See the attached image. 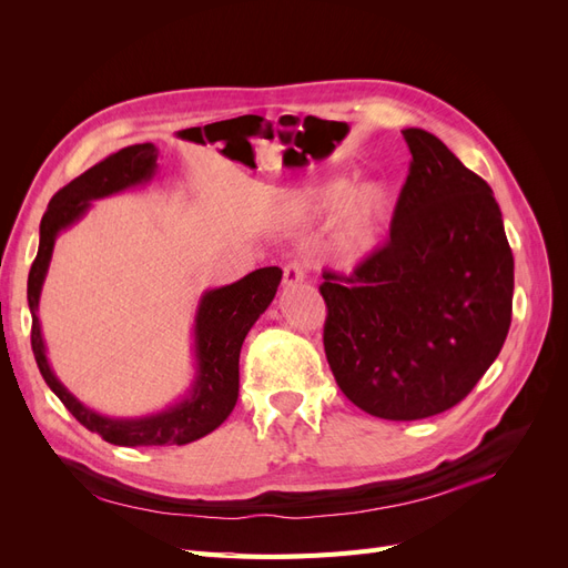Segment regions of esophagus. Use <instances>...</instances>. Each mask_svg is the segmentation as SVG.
<instances>
[{
	"label": "esophagus",
	"instance_id": "esophagus-1",
	"mask_svg": "<svg viewBox=\"0 0 568 568\" xmlns=\"http://www.w3.org/2000/svg\"><path fill=\"white\" fill-rule=\"evenodd\" d=\"M305 282V267L301 263H288L284 267V288L298 286Z\"/></svg>",
	"mask_w": 568,
	"mask_h": 568
}]
</instances>
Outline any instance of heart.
<instances>
[{"mask_svg":"<svg viewBox=\"0 0 568 568\" xmlns=\"http://www.w3.org/2000/svg\"><path fill=\"white\" fill-rule=\"evenodd\" d=\"M301 213L311 222L332 220L326 255L338 265H355L379 246L393 213V196L379 180L355 184L351 175H332L305 189Z\"/></svg>","mask_w":568,"mask_h":568,"instance_id":"1","label":"heart"}]
</instances>
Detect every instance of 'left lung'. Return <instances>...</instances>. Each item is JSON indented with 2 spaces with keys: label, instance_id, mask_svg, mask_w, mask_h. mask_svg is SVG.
Masks as SVG:
<instances>
[{
  "label": "left lung",
  "instance_id": "1",
  "mask_svg": "<svg viewBox=\"0 0 568 568\" xmlns=\"http://www.w3.org/2000/svg\"><path fill=\"white\" fill-rule=\"evenodd\" d=\"M409 175L388 244L353 274L324 272V353L367 415L412 422L455 407L500 355L514 257L493 189L436 134L403 130Z\"/></svg>",
  "mask_w": 568,
  "mask_h": 568
}]
</instances>
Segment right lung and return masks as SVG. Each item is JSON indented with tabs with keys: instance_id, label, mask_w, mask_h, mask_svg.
<instances>
[{
	"instance_id": "right-lung-1",
	"label": "right lung",
	"mask_w": 568,
	"mask_h": 568,
	"mask_svg": "<svg viewBox=\"0 0 568 568\" xmlns=\"http://www.w3.org/2000/svg\"><path fill=\"white\" fill-rule=\"evenodd\" d=\"M159 149L151 142L132 144L92 165L88 173L51 196L40 222V248L28 274V307L32 315L30 343L47 386L59 395L65 409L92 434L113 445H186L209 436L230 417L239 398V353L255 320L272 303L282 282L280 267H261L234 284L205 291L194 317V359L196 374L184 398L156 415L106 417L82 405L68 390L47 359V346L38 317L42 284L54 253L57 236L90 211V203L125 189L146 184L156 175Z\"/></svg>"
}]
</instances>
